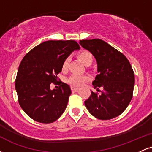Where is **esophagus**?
Returning a JSON list of instances; mask_svg holds the SVG:
<instances>
[{"instance_id":"esophagus-1","label":"esophagus","mask_w":152,"mask_h":152,"mask_svg":"<svg viewBox=\"0 0 152 152\" xmlns=\"http://www.w3.org/2000/svg\"><path fill=\"white\" fill-rule=\"evenodd\" d=\"M71 91H78L79 90V88H76V87H74V86H71Z\"/></svg>"}]
</instances>
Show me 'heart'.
Instances as JSON below:
<instances>
[{"label": "heart", "instance_id": "b5f03b06", "mask_svg": "<svg viewBox=\"0 0 152 152\" xmlns=\"http://www.w3.org/2000/svg\"><path fill=\"white\" fill-rule=\"evenodd\" d=\"M78 57L81 59V61L86 66H88L92 64L94 60L93 55L88 50H82L78 54ZM69 65V58H67L63 61L61 69L63 71H66L68 70ZM90 80V77L87 75H78V74H72L69 76L67 79V82L72 86L79 87L83 86L84 83Z\"/></svg>", "mask_w": 152, "mask_h": 152}]
</instances>
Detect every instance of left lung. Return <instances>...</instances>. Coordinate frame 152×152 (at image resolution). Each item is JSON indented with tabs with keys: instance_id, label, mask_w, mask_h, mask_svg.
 Masks as SVG:
<instances>
[{
	"instance_id": "1",
	"label": "left lung",
	"mask_w": 152,
	"mask_h": 152,
	"mask_svg": "<svg viewBox=\"0 0 152 152\" xmlns=\"http://www.w3.org/2000/svg\"><path fill=\"white\" fill-rule=\"evenodd\" d=\"M79 43L96 59L98 74L92 85L101 92L91 91L85 106L99 119L119 116L133 96L134 73L129 61L123 53L101 39L81 40Z\"/></svg>"
}]
</instances>
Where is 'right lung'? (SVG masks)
I'll use <instances>...</instances> for the list:
<instances>
[{
    "mask_svg": "<svg viewBox=\"0 0 152 152\" xmlns=\"http://www.w3.org/2000/svg\"><path fill=\"white\" fill-rule=\"evenodd\" d=\"M80 46L75 41H47L31 50L19 65L15 90L22 109L29 117L40 123L56 121L65 111L71 94L70 86L60 81L57 75L61 71L65 59Z\"/></svg>",
    "mask_w": 152,
    "mask_h": 152,
    "instance_id": "right-lung-1",
    "label": "right lung"
}]
</instances>
